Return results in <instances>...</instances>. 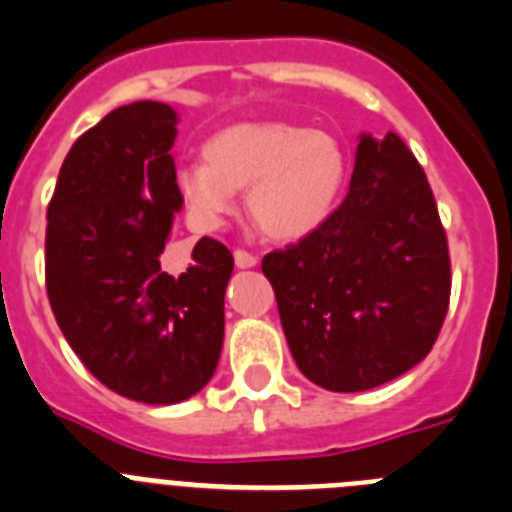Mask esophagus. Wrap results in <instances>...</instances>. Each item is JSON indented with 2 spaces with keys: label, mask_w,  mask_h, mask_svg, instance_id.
<instances>
[{
  "label": "esophagus",
  "mask_w": 512,
  "mask_h": 512,
  "mask_svg": "<svg viewBox=\"0 0 512 512\" xmlns=\"http://www.w3.org/2000/svg\"><path fill=\"white\" fill-rule=\"evenodd\" d=\"M233 259H235V266H238V269H251V266H256V256H253V253H248V251H243V248H238V251L233 253Z\"/></svg>",
  "instance_id": "esophagus-1"
}]
</instances>
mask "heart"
<instances>
[{"label":"heart","mask_w":512,"mask_h":512,"mask_svg":"<svg viewBox=\"0 0 512 512\" xmlns=\"http://www.w3.org/2000/svg\"><path fill=\"white\" fill-rule=\"evenodd\" d=\"M207 161L179 169L176 187L202 228H217L248 189V215L274 241H300L333 215L348 174L341 140L292 122H238L212 135Z\"/></svg>","instance_id":"obj_1"}]
</instances>
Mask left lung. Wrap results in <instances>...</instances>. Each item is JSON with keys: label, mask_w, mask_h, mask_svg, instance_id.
<instances>
[{"label": "left lung", "mask_w": 512, "mask_h": 512, "mask_svg": "<svg viewBox=\"0 0 512 512\" xmlns=\"http://www.w3.org/2000/svg\"><path fill=\"white\" fill-rule=\"evenodd\" d=\"M261 271L310 382L364 392L420 364L449 310L451 261L431 184L400 135H361L341 207L266 253Z\"/></svg>", "instance_id": "obj_1"}]
</instances>
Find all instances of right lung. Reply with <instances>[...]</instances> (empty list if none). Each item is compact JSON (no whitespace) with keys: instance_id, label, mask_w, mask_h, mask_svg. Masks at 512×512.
Listing matches in <instances>:
<instances>
[{"instance_id":"right-lung-1","label":"right lung","mask_w":512,"mask_h":512,"mask_svg":"<svg viewBox=\"0 0 512 512\" xmlns=\"http://www.w3.org/2000/svg\"><path fill=\"white\" fill-rule=\"evenodd\" d=\"M176 122L174 107L151 99L102 117L63 161L45 228L58 328L104 387L148 405L189 400L212 379L233 274V253L207 235L179 277L161 269L184 205Z\"/></svg>"}]
</instances>
